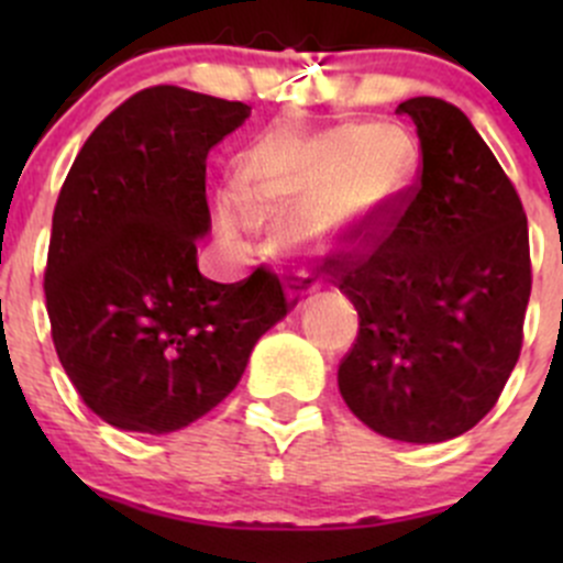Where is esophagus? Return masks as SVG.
Returning <instances> with one entry per match:
<instances>
[{
  "label": "esophagus",
  "mask_w": 563,
  "mask_h": 563,
  "mask_svg": "<svg viewBox=\"0 0 563 563\" xmlns=\"http://www.w3.org/2000/svg\"><path fill=\"white\" fill-rule=\"evenodd\" d=\"M318 291H321V280H318L316 275H310V272H299L297 283H294V288H291L294 308L297 310L308 308V305L318 297Z\"/></svg>",
  "instance_id": "obj_1"
}]
</instances>
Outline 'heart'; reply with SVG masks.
Instances as JSON below:
<instances>
[{"instance_id":"1","label":"heart","mask_w":563,"mask_h":563,"mask_svg":"<svg viewBox=\"0 0 563 563\" xmlns=\"http://www.w3.org/2000/svg\"><path fill=\"white\" fill-rule=\"evenodd\" d=\"M411 163L406 135L378 124L266 135L242 157V201L225 198L220 231L225 240L240 242L250 218H283L277 225L280 247L345 245L397 196Z\"/></svg>"}]
</instances>
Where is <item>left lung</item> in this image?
Instances as JSON below:
<instances>
[{"mask_svg": "<svg viewBox=\"0 0 563 563\" xmlns=\"http://www.w3.org/2000/svg\"><path fill=\"white\" fill-rule=\"evenodd\" d=\"M422 163L387 207L323 258L360 313L338 367L345 406L371 430L439 444L474 428L523 345L531 297L528 220L518 190L457 106L411 98Z\"/></svg>", "mask_w": 563, "mask_h": 563, "instance_id": "left-lung-1", "label": "left lung"}]
</instances>
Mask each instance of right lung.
Here are the masks:
<instances>
[{"label": "right lung", "instance_id": "right-lung-1", "mask_svg": "<svg viewBox=\"0 0 563 563\" xmlns=\"http://www.w3.org/2000/svg\"><path fill=\"white\" fill-rule=\"evenodd\" d=\"M247 117L240 100L141 89L95 128L62 185L43 283L51 338L113 428L157 435L201 419L291 308L266 266L240 283L198 272L207 155Z\"/></svg>", "mask_w": 563, "mask_h": 563}]
</instances>
